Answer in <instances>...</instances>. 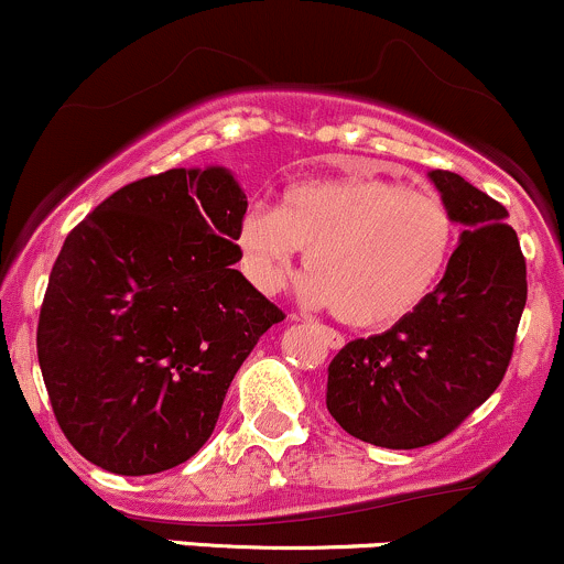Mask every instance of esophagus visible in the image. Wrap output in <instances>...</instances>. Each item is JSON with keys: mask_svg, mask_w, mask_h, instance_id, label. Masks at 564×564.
I'll use <instances>...</instances> for the list:
<instances>
[{"mask_svg": "<svg viewBox=\"0 0 564 564\" xmlns=\"http://www.w3.org/2000/svg\"><path fill=\"white\" fill-rule=\"evenodd\" d=\"M318 332L324 334V339H326V345H329L332 350H339L345 345V337L343 334H339L337 329H329V326H318Z\"/></svg>", "mask_w": 564, "mask_h": 564, "instance_id": "obj_1", "label": "esophagus"}]
</instances>
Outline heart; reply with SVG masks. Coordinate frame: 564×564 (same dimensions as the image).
<instances>
[{"instance_id": "heart-1", "label": "heart", "mask_w": 564, "mask_h": 564, "mask_svg": "<svg viewBox=\"0 0 564 564\" xmlns=\"http://www.w3.org/2000/svg\"><path fill=\"white\" fill-rule=\"evenodd\" d=\"M455 246V219L433 192L375 173H343L283 189L275 212L246 214L238 251L262 292L286 289L307 251V296L356 329L417 311Z\"/></svg>"}]
</instances>
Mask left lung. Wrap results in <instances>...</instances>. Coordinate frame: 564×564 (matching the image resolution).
I'll list each match as a JSON object with an SVG mask.
<instances>
[{
    "label": "left lung",
    "mask_w": 564,
    "mask_h": 564,
    "mask_svg": "<svg viewBox=\"0 0 564 564\" xmlns=\"http://www.w3.org/2000/svg\"><path fill=\"white\" fill-rule=\"evenodd\" d=\"M466 230L417 311L352 339L329 364L326 406L350 436L417 449L449 436L503 380L528 302V264L509 212L453 171H431Z\"/></svg>",
    "instance_id": "left-lung-1"
}]
</instances>
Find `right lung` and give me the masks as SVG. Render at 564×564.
Returning <instances> with one entry per match:
<instances>
[{
	"instance_id": "obj_1",
	"label": "right lung",
	"mask_w": 564,
	"mask_h": 564,
	"mask_svg": "<svg viewBox=\"0 0 564 564\" xmlns=\"http://www.w3.org/2000/svg\"><path fill=\"white\" fill-rule=\"evenodd\" d=\"M246 195L225 169H171L111 192L66 235L36 356L61 431L122 476L189 460L240 364L286 313L232 268Z\"/></svg>"
}]
</instances>
